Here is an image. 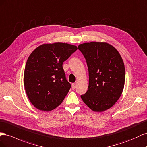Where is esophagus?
<instances>
[{
  "label": "esophagus",
  "instance_id": "34e87169",
  "mask_svg": "<svg viewBox=\"0 0 147 147\" xmlns=\"http://www.w3.org/2000/svg\"><path fill=\"white\" fill-rule=\"evenodd\" d=\"M76 83L72 84V89L74 90V89H76Z\"/></svg>",
  "mask_w": 147,
  "mask_h": 147
}]
</instances>
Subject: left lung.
<instances>
[{
  "instance_id": "obj_1",
  "label": "left lung",
  "mask_w": 147,
  "mask_h": 147,
  "mask_svg": "<svg viewBox=\"0 0 147 147\" xmlns=\"http://www.w3.org/2000/svg\"><path fill=\"white\" fill-rule=\"evenodd\" d=\"M89 70V87L81 97L95 111L111 108L121 97L125 82L124 62L113 46L92 42L79 45Z\"/></svg>"
}]
</instances>
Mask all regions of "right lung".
Segmentation results:
<instances>
[{
	"instance_id": "obj_1",
	"label": "right lung",
	"mask_w": 147,
	"mask_h": 147,
	"mask_svg": "<svg viewBox=\"0 0 147 147\" xmlns=\"http://www.w3.org/2000/svg\"><path fill=\"white\" fill-rule=\"evenodd\" d=\"M78 49L66 43L42 44L29 55L24 86L31 103L42 111H51L62 103L71 87L63 63Z\"/></svg>"
}]
</instances>
